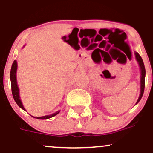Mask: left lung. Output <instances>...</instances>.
<instances>
[{"label": "left lung", "mask_w": 153, "mask_h": 153, "mask_svg": "<svg viewBox=\"0 0 153 153\" xmlns=\"http://www.w3.org/2000/svg\"><path fill=\"white\" fill-rule=\"evenodd\" d=\"M135 57H136L137 61L139 65H140V71H141V78H140V96H139V99L137 101L136 104L139 101H140V99L143 97V95L144 94V90H145V65H144V62L142 57H140V55L137 52H135Z\"/></svg>", "instance_id": "1"}]
</instances>
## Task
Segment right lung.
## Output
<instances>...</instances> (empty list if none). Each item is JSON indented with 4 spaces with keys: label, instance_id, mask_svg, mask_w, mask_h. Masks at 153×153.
Segmentation results:
<instances>
[{
    "label": "right lung",
    "instance_id": "obj_1",
    "mask_svg": "<svg viewBox=\"0 0 153 153\" xmlns=\"http://www.w3.org/2000/svg\"><path fill=\"white\" fill-rule=\"evenodd\" d=\"M16 71H17V62L16 60H14L13 61V64H12L11 69H10V82H11L12 95H13V99H14L16 103H17V105H18L20 108H22V109L26 111L25 108H24V106H23L22 101H21L20 99V96H19V89L18 85H17V80H16ZM59 111H56L55 113L52 114L44 116V117H36V118L39 119H50L57 115V114H59Z\"/></svg>",
    "mask_w": 153,
    "mask_h": 153
}]
</instances>
